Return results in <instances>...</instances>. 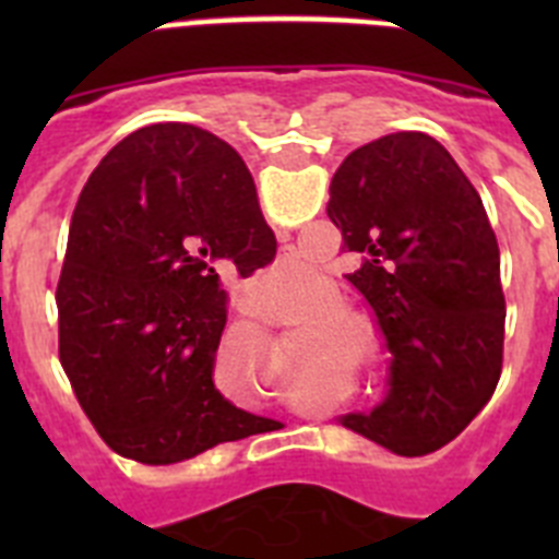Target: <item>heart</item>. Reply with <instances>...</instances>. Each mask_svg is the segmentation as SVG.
I'll return each instance as SVG.
<instances>
[{
	"label": "heart",
	"instance_id": "heart-1",
	"mask_svg": "<svg viewBox=\"0 0 559 559\" xmlns=\"http://www.w3.org/2000/svg\"><path fill=\"white\" fill-rule=\"evenodd\" d=\"M265 280H269L271 285H276V288H299V285L308 283V274H305L302 265L288 263V265H276V269H271L269 274H265ZM322 310H338V299H330Z\"/></svg>",
	"mask_w": 559,
	"mask_h": 559
}]
</instances>
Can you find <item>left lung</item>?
Listing matches in <instances>:
<instances>
[{
    "mask_svg": "<svg viewBox=\"0 0 559 559\" xmlns=\"http://www.w3.org/2000/svg\"><path fill=\"white\" fill-rule=\"evenodd\" d=\"M328 215L394 355L386 403L341 423L403 456L439 451L501 378V254L481 195L445 145L400 131L341 162Z\"/></svg>",
    "mask_w": 559,
    "mask_h": 559,
    "instance_id": "1",
    "label": "left lung"
}]
</instances>
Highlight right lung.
<instances>
[{"label": "right lung", "instance_id": "right-lung-1", "mask_svg": "<svg viewBox=\"0 0 559 559\" xmlns=\"http://www.w3.org/2000/svg\"><path fill=\"white\" fill-rule=\"evenodd\" d=\"M276 254L246 162L215 133L156 122L88 176L58 280V355L108 448L173 464L271 428L218 392L224 274Z\"/></svg>", "mask_w": 559, "mask_h": 559}]
</instances>
